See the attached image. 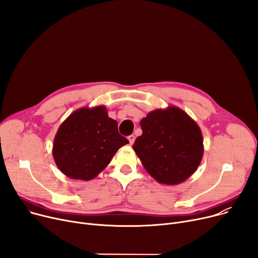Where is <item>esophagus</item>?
Here are the masks:
<instances>
[{
	"label": "esophagus",
	"mask_w": 258,
	"mask_h": 258,
	"mask_svg": "<svg viewBox=\"0 0 258 258\" xmlns=\"http://www.w3.org/2000/svg\"><path fill=\"white\" fill-rule=\"evenodd\" d=\"M127 139H128V141H130V144L133 145L134 142H135V136H134V135H131V136H128Z\"/></svg>",
	"instance_id": "34e87169"
}]
</instances>
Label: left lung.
<instances>
[{
    "instance_id": "8db88e82",
    "label": "left lung",
    "mask_w": 258,
    "mask_h": 258,
    "mask_svg": "<svg viewBox=\"0 0 258 258\" xmlns=\"http://www.w3.org/2000/svg\"><path fill=\"white\" fill-rule=\"evenodd\" d=\"M142 135L133 146L145 170L160 184L178 185L198 169L203 135L197 122L178 106L157 108L140 121Z\"/></svg>"
}]
</instances>
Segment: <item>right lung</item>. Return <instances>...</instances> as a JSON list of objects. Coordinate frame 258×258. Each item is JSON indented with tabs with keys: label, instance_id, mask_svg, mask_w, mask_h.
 I'll use <instances>...</instances> for the list:
<instances>
[{
	"label": "right lung",
	"instance_id": "right-lung-1",
	"mask_svg": "<svg viewBox=\"0 0 258 258\" xmlns=\"http://www.w3.org/2000/svg\"><path fill=\"white\" fill-rule=\"evenodd\" d=\"M128 140L118 133L117 121L104 105L80 107L59 125L52 155L68 178L90 181L110 164L116 152Z\"/></svg>",
	"mask_w": 258,
	"mask_h": 258
}]
</instances>
